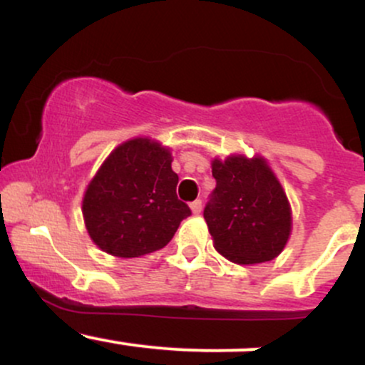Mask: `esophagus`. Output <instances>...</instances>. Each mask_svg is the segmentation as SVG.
I'll return each instance as SVG.
<instances>
[{
  "mask_svg": "<svg viewBox=\"0 0 365 365\" xmlns=\"http://www.w3.org/2000/svg\"><path fill=\"white\" fill-rule=\"evenodd\" d=\"M190 209H192V215H199V212L202 211V202H200L199 199L194 200V202H190Z\"/></svg>",
  "mask_w": 365,
  "mask_h": 365,
  "instance_id": "34e87169",
  "label": "esophagus"
}]
</instances>
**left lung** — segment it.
I'll return each mask as SVG.
<instances>
[{
	"mask_svg": "<svg viewBox=\"0 0 365 365\" xmlns=\"http://www.w3.org/2000/svg\"><path fill=\"white\" fill-rule=\"evenodd\" d=\"M216 188L204 209L215 249L235 264L273 261L292 233V207L261 156L232 154L211 163Z\"/></svg>",
	"mask_w": 365,
	"mask_h": 365,
	"instance_id": "obj_1",
	"label": "left lung"
}]
</instances>
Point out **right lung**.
Masks as SVG:
<instances>
[{
	"instance_id": "1",
	"label": "right lung",
	"mask_w": 365,
	"mask_h": 365,
	"mask_svg": "<svg viewBox=\"0 0 365 365\" xmlns=\"http://www.w3.org/2000/svg\"><path fill=\"white\" fill-rule=\"evenodd\" d=\"M168 148L135 137L104 159L82 199L91 240L115 257L156 252L173 238L190 209L177 197L178 175Z\"/></svg>"
}]
</instances>
